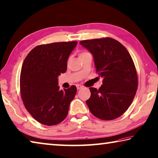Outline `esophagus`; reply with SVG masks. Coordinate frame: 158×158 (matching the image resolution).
I'll return each mask as SVG.
<instances>
[{"label":"esophagus","instance_id":"esophagus-1","mask_svg":"<svg viewBox=\"0 0 158 158\" xmlns=\"http://www.w3.org/2000/svg\"><path fill=\"white\" fill-rule=\"evenodd\" d=\"M83 88V85H79V84H77V90H80V89H81Z\"/></svg>","mask_w":158,"mask_h":158}]
</instances>
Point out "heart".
I'll list each match as a JSON object with an SVG mask.
<instances>
[{
    "mask_svg": "<svg viewBox=\"0 0 158 158\" xmlns=\"http://www.w3.org/2000/svg\"><path fill=\"white\" fill-rule=\"evenodd\" d=\"M84 53H85V52H82V53L80 54V55H81V54H84Z\"/></svg>",
    "mask_w": 158,
    "mask_h": 158,
    "instance_id": "b5f03b06",
    "label": "heart"
}]
</instances>
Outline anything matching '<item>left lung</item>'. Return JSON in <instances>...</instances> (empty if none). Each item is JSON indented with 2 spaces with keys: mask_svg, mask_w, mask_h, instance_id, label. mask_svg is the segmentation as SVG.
I'll return each mask as SVG.
<instances>
[{
  "mask_svg": "<svg viewBox=\"0 0 158 158\" xmlns=\"http://www.w3.org/2000/svg\"><path fill=\"white\" fill-rule=\"evenodd\" d=\"M93 54L96 71L103 78L98 90L90 88L86 104L91 113L103 120L114 119L124 114L135 95L137 75L133 59L124 45L111 38L79 42Z\"/></svg>",
  "mask_w": 158,
  "mask_h": 158,
  "instance_id": "8db88e82",
  "label": "left lung"
}]
</instances>
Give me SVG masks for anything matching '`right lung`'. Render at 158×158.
Returning a JSON list of instances; mask_svg holds the SVG:
<instances>
[{"mask_svg": "<svg viewBox=\"0 0 158 158\" xmlns=\"http://www.w3.org/2000/svg\"><path fill=\"white\" fill-rule=\"evenodd\" d=\"M77 44L71 41L38 45L24 60L20 77L21 98L30 114L42 124H58L67 116L77 88L60 90L58 77L66 71L68 59Z\"/></svg>", "mask_w": 158, "mask_h": 158, "instance_id": "right-lung-1", "label": "right lung"}]
</instances>
